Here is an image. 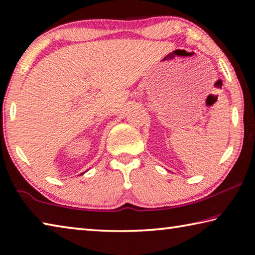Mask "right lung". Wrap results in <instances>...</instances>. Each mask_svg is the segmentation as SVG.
<instances>
[{
    "label": "right lung",
    "mask_w": 255,
    "mask_h": 255,
    "mask_svg": "<svg viewBox=\"0 0 255 255\" xmlns=\"http://www.w3.org/2000/svg\"><path fill=\"white\" fill-rule=\"evenodd\" d=\"M84 173H85V172H83V173H81V174H84ZM81 174H80V175H81Z\"/></svg>",
    "instance_id": "obj_1"
}]
</instances>
